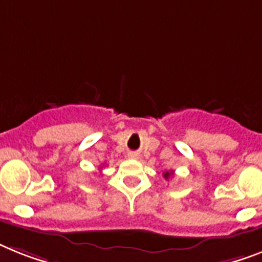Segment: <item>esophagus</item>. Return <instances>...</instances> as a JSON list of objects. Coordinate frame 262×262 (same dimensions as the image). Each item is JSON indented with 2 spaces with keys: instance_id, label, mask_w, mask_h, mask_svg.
<instances>
[{
  "instance_id": "34e87169",
  "label": "esophagus",
  "mask_w": 262,
  "mask_h": 262,
  "mask_svg": "<svg viewBox=\"0 0 262 262\" xmlns=\"http://www.w3.org/2000/svg\"><path fill=\"white\" fill-rule=\"evenodd\" d=\"M128 158L129 159H138V158H139V155L136 154V152H129Z\"/></svg>"
}]
</instances>
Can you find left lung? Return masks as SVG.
<instances>
[{
	"label": "left lung",
	"instance_id": "obj_1",
	"mask_svg": "<svg viewBox=\"0 0 262 262\" xmlns=\"http://www.w3.org/2000/svg\"><path fill=\"white\" fill-rule=\"evenodd\" d=\"M174 175V171H165L163 172V177H165V179H170Z\"/></svg>",
	"mask_w": 262,
	"mask_h": 262
}]
</instances>
